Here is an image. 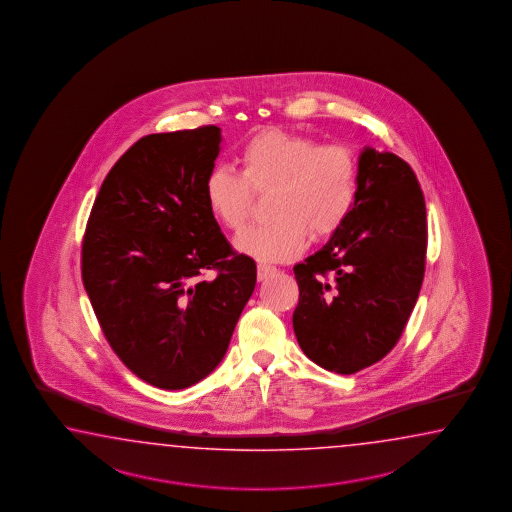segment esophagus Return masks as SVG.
I'll return each instance as SVG.
<instances>
[{
    "label": "esophagus",
    "instance_id": "obj_1",
    "mask_svg": "<svg viewBox=\"0 0 512 512\" xmlns=\"http://www.w3.org/2000/svg\"><path fill=\"white\" fill-rule=\"evenodd\" d=\"M276 272V267H272V265H265V263H260L258 265V280L263 282V280H267L269 276H272Z\"/></svg>",
    "mask_w": 512,
    "mask_h": 512
}]
</instances>
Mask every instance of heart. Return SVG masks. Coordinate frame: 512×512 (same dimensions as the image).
Listing matches in <instances>:
<instances>
[{
	"mask_svg": "<svg viewBox=\"0 0 512 512\" xmlns=\"http://www.w3.org/2000/svg\"><path fill=\"white\" fill-rule=\"evenodd\" d=\"M238 163L240 174L229 166L208 172L205 203L223 229L240 232L251 218L254 194L271 192L272 219L236 240L256 260H293L309 234L315 240L335 234L357 199V159L342 144H318L307 135L269 128L243 142Z\"/></svg>",
	"mask_w": 512,
	"mask_h": 512,
	"instance_id": "heart-1",
	"label": "heart"
}]
</instances>
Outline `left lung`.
I'll list each match as a JSON object with an SVG mask.
<instances>
[{"instance_id":"left-lung-1","label":"left lung","mask_w":512,"mask_h":512,"mask_svg":"<svg viewBox=\"0 0 512 512\" xmlns=\"http://www.w3.org/2000/svg\"><path fill=\"white\" fill-rule=\"evenodd\" d=\"M426 207L410 164L364 148L344 225L294 265L293 327L324 370L351 375L386 357L403 335L425 278Z\"/></svg>"}]
</instances>
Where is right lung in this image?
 Segmentation results:
<instances>
[{
    "instance_id": "add662e5",
    "label": "right lung",
    "mask_w": 512,
    "mask_h": 512,
    "mask_svg": "<svg viewBox=\"0 0 512 512\" xmlns=\"http://www.w3.org/2000/svg\"><path fill=\"white\" fill-rule=\"evenodd\" d=\"M219 144L218 126L142 137L87 219L82 282L98 324L126 368L163 390L216 370L256 285V263L232 251L205 203Z\"/></svg>"
}]
</instances>
